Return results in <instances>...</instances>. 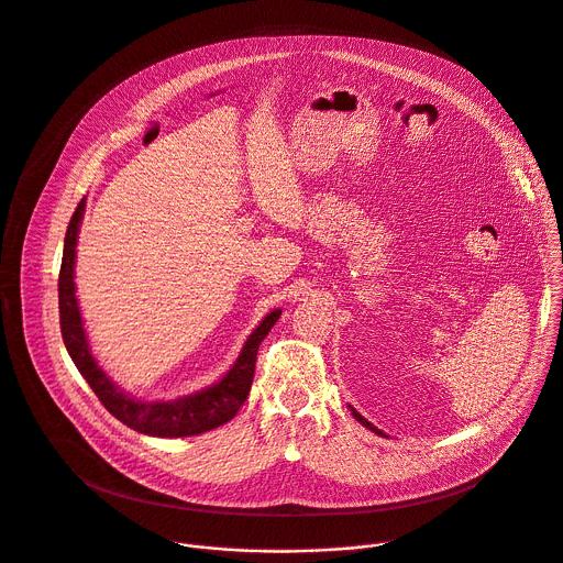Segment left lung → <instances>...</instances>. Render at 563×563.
I'll list each match as a JSON object with an SVG mask.
<instances>
[{"instance_id":"8db88e82","label":"left lung","mask_w":563,"mask_h":563,"mask_svg":"<svg viewBox=\"0 0 563 563\" xmlns=\"http://www.w3.org/2000/svg\"><path fill=\"white\" fill-rule=\"evenodd\" d=\"M351 416H353V418H355V420H357V422H360V424H362V427H366V429H368V431H373V433H378V435H383V438H387V435H385V433H383V431H380V429H378V427H373V424H371V422H368V420H366V418H362V416H360V413H357V411H355V409H353V407H351Z\"/></svg>"}]
</instances>
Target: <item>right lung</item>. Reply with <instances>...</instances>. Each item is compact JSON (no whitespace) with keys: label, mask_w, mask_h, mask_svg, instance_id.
I'll return each instance as SVG.
<instances>
[{"label":"right lung","mask_w":563,"mask_h":563,"mask_svg":"<svg viewBox=\"0 0 563 563\" xmlns=\"http://www.w3.org/2000/svg\"><path fill=\"white\" fill-rule=\"evenodd\" d=\"M86 199L77 206L64 241V258H62V272H59V324L64 344L79 368L95 396L101 400V405L125 427L154 438H190L201 435L206 431H212L225 422H230L243 402L250 396L252 383H254V368H256V353L265 335L272 331L276 320L280 318V309H274L265 316V320L250 333L241 355L236 357L234 366L225 373V376L192 396H183L178 400L169 402H143L134 400L132 396L123 394L97 364V360L90 353L84 320L79 313V302L75 296V247H77V234L84 219Z\"/></svg>","instance_id":"right-lung-1"}]
</instances>
